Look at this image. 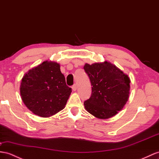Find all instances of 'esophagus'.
I'll list each match as a JSON object with an SVG mask.
<instances>
[{
	"label": "esophagus",
	"mask_w": 159,
	"mask_h": 159,
	"mask_svg": "<svg viewBox=\"0 0 159 159\" xmlns=\"http://www.w3.org/2000/svg\"><path fill=\"white\" fill-rule=\"evenodd\" d=\"M72 90H73V91H76V89H77V84H75L73 85V86L72 87Z\"/></svg>",
	"instance_id": "34e87169"
}]
</instances>
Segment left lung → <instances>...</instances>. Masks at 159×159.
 Returning a JSON list of instances; mask_svg holds the SVG:
<instances>
[{"instance_id": "left-lung-1", "label": "left lung", "mask_w": 159, "mask_h": 159, "mask_svg": "<svg viewBox=\"0 0 159 159\" xmlns=\"http://www.w3.org/2000/svg\"><path fill=\"white\" fill-rule=\"evenodd\" d=\"M84 70L92 86L91 95L84 102L86 110L99 119L115 116L128 99L130 80L128 75L107 61L86 64Z\"/></svg>"}]
</instances>
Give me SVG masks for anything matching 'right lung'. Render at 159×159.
Returning <instances> with one entry per match:
<instances>
[{
    "instance_id": "obj_1",
    "label": "right lung",
    "mask_w": 159,
    "mask_h": 159,
    "mask_svg": "<svg viewBox=\"0 0 159 159\" xmlns=\"http://www.w3.org/2000/svg\"><path fill=\"white\" fill-rule=\"evenodd\" d=\"M20 92L31 111L47 117L64 109L72 89L66 85L60 64L46 61L23 76Z\"/></svg>"
}]
</instances>
